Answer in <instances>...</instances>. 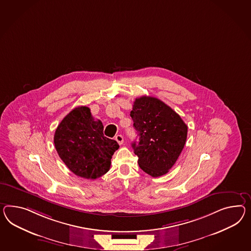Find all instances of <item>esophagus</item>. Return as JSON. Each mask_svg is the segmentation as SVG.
<instances>
[{
  "mask_svg": "<svg viewBox=\"0 0 251 251\" xmlns=\"http://www.w3.org/2000/svg\"><path fill=\"white\" fill-rule=\"evenodd\" d=\"M116 140L119 145H122L124 143V137L122 135H117L116 136Z\"/></svg>",
  "mask_w": 251,
  "mask_h": 251,
  "instance_id": "1",
  "label": "esophagus"
}]
</instances>
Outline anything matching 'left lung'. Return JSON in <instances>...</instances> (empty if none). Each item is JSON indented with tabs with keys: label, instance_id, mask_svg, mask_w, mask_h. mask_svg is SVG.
Listing matches in <instances>:
<instances>
[{
	"label": "left lung",
	"instance_id": "1",
	"mask_svg": "<svg viewBox=\"0 0 251 251\" xmlns=\"http://www.w3.org/2000/svg\"><path fill=\"white\" fill-rule=\"evenodd\" d=\"M130 116L139 139L132 148L138 165L153 177L169 171L177 160L187 135V126L170 106L153 97L136 98Z\"/></svg>",
	"mask_w": 251,
	"mask_h": 251
}]
</instances>
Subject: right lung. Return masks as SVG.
I'll list each match as a JSON object with an SVG mask.
<instances>
[{
	"instance_id": "right-lung-1",
	"label": "right lung",
	"mask_w": 251,
	"mask_h": 251,
	"mask_svg": "<svg viewBox=\"0 0 251 251\" xmlns=\"http://www.w3.org/2000/svg\"><path fill=\"white\" fill-rule=\"evenodd\" d=\"M54 147L60 158L78 176L96 179L109 170L112 155L119 148L103 135V126L95 120L90 108L72 110L55 130Z\"/></svg>"
}]
</instances>
